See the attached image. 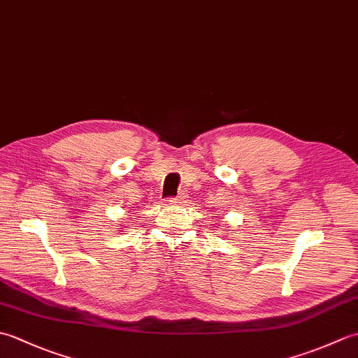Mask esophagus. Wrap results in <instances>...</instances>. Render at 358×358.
Masks as SVG:
<instances>
[{
  "label": "esophagus",
  "instance_id": "34e87169",
  "mask_svg": "<svg viewBox=\"0 0 358 358\" xmlns=\"http://www.w3.org/2000/svg\"><path fill=\"white\" fill-rule=\"evenodd\" d=\"M183 199H185V196L180 194L178 196H175V199H171V200H167V201H169V204H180L181 201H183Z\"/></svg>",
  "mask_w": 358,
  "mask_h": 358
}]
</instances>
